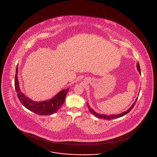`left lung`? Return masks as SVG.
I'll return each instance as SVG.
<instances>
[{
  "label": "left lung",
  "mask_w": 157,
  "mask_h": 157,
  "mask_svg": "<svg viewBox=\"0 0 157 157\" xmlns=\"http://www.w3.org/2000/svg\"><path fill=\"white\" fill-rule=\"evenodd\" d=\"M136 67H137V69H138V72H139L140 74L141 75V69H140V64H139V63H138H138H137V64H136ZM137 99H138V98H136V99H135V101L133 103V104L131 105V107H130V108H129L127 111H125V112H122V113H119V114H117V115H115V114H113V115H105V114L98 113L97 112H95L94 109H92V108H90L89 104H88V102L86 103V104L88 105V108H89V110H90V112L91 113L94 114L95 117H97L98 118H101H101H104V119H105V120H112V119H115V118H117L122 117L124 116L125 115L127 114V113H128V112H129V111H131V109L134 108L135 104L136 103V101H137Z\"/></svg>",
  "instance_id": "obj_1"
}]
</instances>
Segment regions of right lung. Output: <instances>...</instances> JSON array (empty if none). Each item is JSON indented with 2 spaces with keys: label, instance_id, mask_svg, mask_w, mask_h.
I'll return each mask as SVG.
<instances>
[{
  "label": "right lung",
  "instance_id": "right-lung-1",
  "mask_svg": "<svg viewBox=\"0 0 157 157\" xmlns=\"http://www.w3.org/2000/svg\"><path fill=\"white\" fill-rule=\"evenodd\" d=\"M18 66L17 65L15 75V90L17 97L23 105L30 111L40 115H48L57 112L65 102V99L69 88L62 90L49 100L44 101H35L27 97L21 90L17 78Z\"/></svg>",
  "mask_w": 157,
  "mask_h": 157
}]
</instances>
